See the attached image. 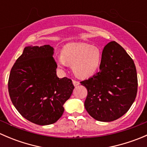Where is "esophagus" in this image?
Here are the masks:
<instances>
[{"label":"esophagus","mask_w":147,"mask_h":147,"mask_svg":"<svg viewBox=\"0 0 147 147\" xmlns=\"http://www.w3.org/2000/svg\"><path fill=\"white\" fill-rule=\"evenodd\" d=\"M72 83H73V84L75 86H78V85H79V84H80V82H78V81L75 80H72Z\"/></svg>","instance_id":"34e87169"}]
</instances>
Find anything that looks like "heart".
I'll return each mask as SVG.
<instances>
[{"instance_id": "heart-1", "label": "heart", "mask_w": 147, "mask_h": 147, "mask_svg": "<svg viewBox=\"0 0 147 147\" xmlns=\"http://www.w3.org/2000/svg\"><path fill=\"white\" fill-rule=\"evenodd\" d=\"M101 53L97 47L84 42L66 45L61 51V56L56 59L60 67L72 65L75 75L80 78H88L98 71L101 64Z\"/></svg>"}]
</instances>
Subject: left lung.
Instances as JSON below:
<instances>
[{
  "instance_id": "left-lung-1",
  "label": "left lung",
  "mask_w": 147,
  "mask_h": 147,
  "mask_svg": "<svg viewBox=\"0 0 147 147\" xmlns=\"http://www.w3.org/2000/svg\"><path fill=\"white\" fill-rule=\"evenodd\" d=\"M100 69L80 82L87 90L84 107L97 121H112L127 113L135 100L137 69L131 57L115 41L104 47Z\"/></svg>"
}]
</instances>
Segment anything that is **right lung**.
Here are the masks:
<instances>
[{
    "label": "right lung",
    "instance_id": "obj_1",
    "mask_svg": "<svg viewBox=\"0 0 147 147\" xmlns=\"http://www.w3.org/2000/svg\"><path fill=\"white\" fill-rule=\"evenodd\" d=\"M53 55V47L48 45L25 47L8 79L15 107L23 117L38 125L53 124L61 117L63 105L75 88L70 79L57 78Z\"/></svg>",
    "mask_w": 147,
    "mask_h": 147
}]
</instances>
